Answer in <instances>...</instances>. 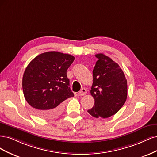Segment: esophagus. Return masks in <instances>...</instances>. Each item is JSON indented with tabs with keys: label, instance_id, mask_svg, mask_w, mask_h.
I'll return each mask as SVG.
<instances>
[{
	"label": "esophagus",
	"instance_id": "esophagus-1",
	"mask_svg": "<svg viewBox=\"0 0 157 157\" xmlns=\"http://www.w3.org/2000/svg\"><path fill=\"white\" fill-rule=\"evenodd\" d=\"M86 93H87V90H86L85 88H83L81 89L80 91L78 93V95L80 96V97H82V96L85 95Z\"/></svg>",
	"mask_w": 157,
	"mask_h": 157
}]
</instances>
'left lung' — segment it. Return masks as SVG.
<instances>
[{
  "label": "left lung",
  "instance_id": "obj_1",
  "mask_svg": "<svg viewBox=\"0 0 157 157\" xmlns=\"http://www.w3.org/2000/svg\"><path fill=\"white\" fill-rule=\"evenodd\" d=\"M98 60L93 70L90 94L94 99L88 113L96 118H108L123 107L127 98V81L119 64L103 53L95 55Z\"/></svg>",
  "mask_w": 157,
  "mask_h": 157
}]
</instances>
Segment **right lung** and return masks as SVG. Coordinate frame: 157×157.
Returning <instances> with one entry per match:
<instances>
[{
    "instance_id": "add662e5",
    "label": "right lung",
    "mask_w": 157,
    "mask_h": 157,
    "mask_svg": "<svg viewBox=\"0 0 157 157\" xmlns=\"http://www.w3.org/2000/svg\"><path fill=\"white\" fill-rule=\"evenodd\" d=\"M74 57L48 52L33 59L25 70L23 91L33 112L42 118H53L63 109L65 100L74 96L67 71Z\"/></svg>"
}]
</instances>
